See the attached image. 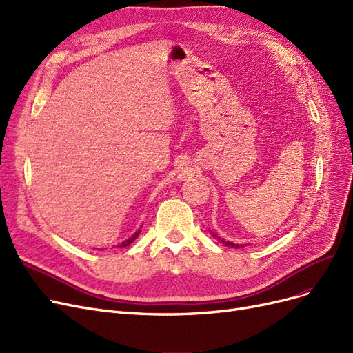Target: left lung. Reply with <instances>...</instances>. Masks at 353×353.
Returning <instances> with one entry per match:
<instances>
[{
    "mask_svg": "<svg viewBox=\"0 0 353 353\" xmlns=\"http://www.w3.org/2000/svg\"><path fill=\"white\" fill-rule=\"evenodd\" d=\"M220 241L225 245V246H230V248H242V245H234V243H232V242H225V241H223V239H220Z\"/></svg>",
    "mask_w": 353,
    "mask_h": 353,
    "instance_id": "8db88e82",
    "label": "left lung"
}]
</instances>
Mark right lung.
Segmentation results:
<instances>
[{"label":"right lung","instance_id":"obj_1","mask_svg":"<svg viewBox=\"0 0 353 353\" xmlns=\"http://www.w3.org/2000/svg\"><path fill=\"white\" fill-rule=\"evenodd\" d=\"M139 233H141V230H138V232H136V233H134V234H133V236H132L130 239H128V241H124V242H123L121 245H119V246H120V248H124V246H128V245H130V243H132V242L134 241V239L139 236Z\"/></svg>","mask_w":353,"mask_h":353}]
</instances>
